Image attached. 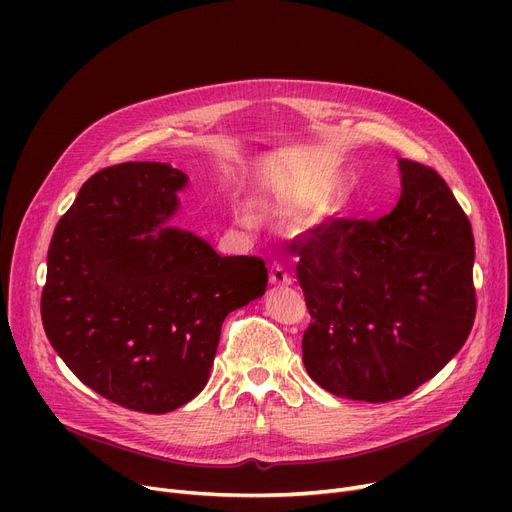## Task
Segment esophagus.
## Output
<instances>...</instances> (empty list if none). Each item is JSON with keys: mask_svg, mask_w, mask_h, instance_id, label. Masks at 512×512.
I'll use <instances>...</instances> for the list:
<instances>
[{"mask_svg": "<svg viewBox=\"0 0 512 512\" xmlns=\"http://www.w3.org/2000/svg\"><path fill=\"white\" fill-rule=\"evenodd\" d=\"M270 282H272L274 286H288L292 280H290L288 272L284 270V267H282L280 263H274L272 270H270Z\"/></svg>", "mask_w": 512, "mask_h": 512, "instance_id": "1", "label": "esophagus"}]
</instances>
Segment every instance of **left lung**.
Masks as SVG:
<instances>
[{
  "instance_id": "left-lung-1",
  "label": "left lung",
  "mask_w": 512,
  "mask_h": 512,
  "mask_svg": "<svg viewBox=\"0 0 512 512\" xmlns=\"http://www.w3.org/2000/svg\"><path fill=\"white\" fill-rule=\"evenodd\" d=\"M384 218L334 220L290 242L311 324L303 363L344 398L411 394L463 348L475 319L471 222L444 178L398 159Z\"/></svg>"
}]
</instances>
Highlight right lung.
Segmentation results:
<instances>
[{"label": "right lung", "instance_id": "right-lung-1", "mask_svg": "<svg viewBox=\"0 0 512 512\" xmlns=\"http://www.w3.org/2000/svg\"><path fill=\"white\" fill-rule=\"evenodd\" d=\"M186 174L159 161L103 168L47 251L45 334L76 378L139 413H170L207 384L228 313L267 286L261 257H222L166 226Z\"/></svg>", "mask_w": 512, "mask_h": 512}]
</instances>
